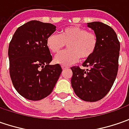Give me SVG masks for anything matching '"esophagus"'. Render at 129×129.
<instances>
[{
    "mask_svg": "<svg viewBox=\"0 0 129 129\" xmlns=\"http://www.w3.org/2000/svg\"><path fill=\"white\" fill-rule=\"evenodd\" d=\"M62 70H66V69H68L69 67H67V66H62Z\"/></svg>",
    "mask_w": 129,
    "mask_h": 129,
    "instance_id": "1",
    "label": "esophagus"
}]
</instances>
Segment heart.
<instances>
[{"instance_id": "1", "label": "heart", "mask_w": 129, "mask_h": 129, "mask_svg": "<svg viewBox=\"0 0 129 129\" xmlns=\"http://www.w3.org/2000/svg\"><path fill=\"white\" fill-rule=\"evenodd\" d=\"M68 44V50L59 54L54 62L62 66H68L81 58L86 60L94 54L98 44V39L95 33L88 31L85 28L70 26L62 29L59 35L52 34L47 39L48 49L54 54L62 51Z\"/></svg>"}]
</instances>
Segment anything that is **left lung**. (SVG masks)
Returning a JSON list of instances; mask_svg holds the SVG:
<instances>
[{
	"label": "left lung",
	"mask_w": 129,
	"mask_h": 129,
	"mask_svg": "<svg viewBox=\"0 0 129 129\" xmlns=\"http://www.w3.org/2000/svg\"><path fill=\"white\" fill-rule=\"evenodd\" d=\"M98 39L95 52L79 66L71 67L72 87L75 93L85 101L101 100L110 91L118 70L120 42L111 26L99 21L88 23Z\"/></svg>",
	"instance_id": "8db88e82"
}]
</instances>
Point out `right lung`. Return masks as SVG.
<instances>
[{"mask_svg": "<svg viewBox=\"0 0 129 129\" xmlns=\"http://www.w3.org/2000/svg\"><path fill=\"white\" fill-rule=\"evenodd\" d=\"M56 31L52 23L31 21L17 28L8 47L9 72L15 89L31 101H39L53 90L62 70L50 65L47 39Z\"/></svg>", "mask_w": 129, "mask_h": 129, "instance_id": "obj_1", "label": "right lung"}]
</instances>
